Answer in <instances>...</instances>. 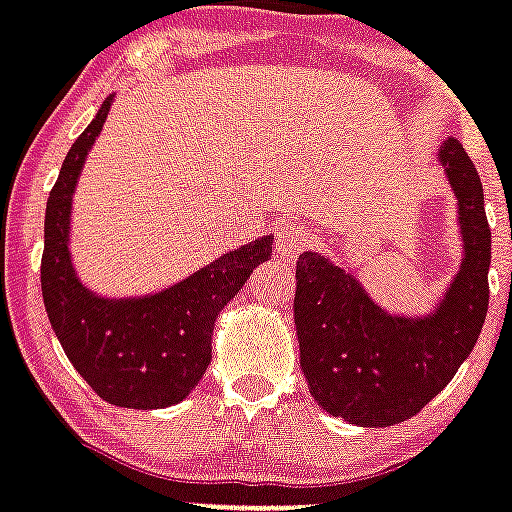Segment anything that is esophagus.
<instances>
[{
	"label": "esophagus",
	"mask_w": 512,
	"mask_h": 512,
	"mask_svg": "<svg viewBox=\"0 0 512 512\" xmlns=\"http://www.w3.org/2000/svg\"><path fill=\"white\" fill-rule=\"evenodd\" d=\"M310 244V234L307 228H302L299 223H292V220H284L276 231V252L278 257L284 260H297L299 252L307 249Z\"/></svg>",
	"instance_id": "obj_1"
}]
</instances>
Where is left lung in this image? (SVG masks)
Segmentation results:
<instances>
[{
  "label": "left lung",
  "mask_w": 512,
  "mask_h": 512,
  "mask_svg": "<svg viewBox=\"0 0 512 512\" xmlns=\"http://www.w3.org/2000/svg\"><path fill=\"white\" fill-rule=\"evenodd\" d=\"M439 160L458 194L465 257L429 318L386 315L350 273L315 252L297 260L302 373L326 413L357 426H394L421 413L458 373L484 326L492 263L484 186L458 139L444 141Z\"/></svg>",
  "instance_id": "left-lung-1"
}]
</instances>
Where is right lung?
I'll use <instances>...</instances> for the list:
<instances>
[{
  "mask_svg": "<svg viewBox=\"0 0 512 512\" xmlns=\"http://www.w3.org/2000/svg\"><path fill=\"white\" fill-rule=\"evenodd\" d=\"M107 112L110 99L73 141L49 191L41 294L54 334L83 381L110 405L157 410L186 400L205 376L215 318L268 260L273 239L234 249L152 297L102 299L86 292L70 265V197Z\"/></svg>",
  "mask_w": 512,
  "mask_h": 512,
  "instance_id": "obj_1",
  "label": "right lung"
}]
</instances>
